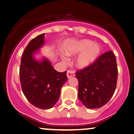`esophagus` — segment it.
<instances>
[{
  "label": "esophagus",
  "instance_id": "esophagus-1",
  "mask_svg": "<svg viewBox=\"0 0 134 134\" xmlns=\"http://www.w3.org/2000/svg\"><path fill=\"white\" fill-rule=\"evenodd\" d=\"M66 75H67L68 78H70V77H72L75 75V73H74V71H71V70H68Z\"/></svg>",
  "mask_w": 134,
  "mask_h": 134
}]
</instances>
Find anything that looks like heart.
<instances>
[{
  "label": "heart",
  "instance_id": "b5f03b06",
  "mask_svg": "<svg viewBox=\"0 0 134 134\" xmlns=\"http://www.w3.org/2000/svg\"><path fill=\"white\" fill-rule=\"evenodd\" d=\"M102 49L98 44H94L93 41L82 40L69 44L65 48V54L68 56H74L77 54L75 64L78 68H84L93 64L98 59ZM63 61H66L64 56L61 57Z\"/></svg>",
  "mask_w": 134,
  "mask_h": 134
}]
</instances>
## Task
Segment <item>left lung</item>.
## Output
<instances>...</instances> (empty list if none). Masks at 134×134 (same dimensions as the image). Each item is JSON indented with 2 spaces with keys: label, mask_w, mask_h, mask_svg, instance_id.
<instances>
[{
  "label": "left lung",
  "mask_w": 134,
  "mask_h": 134,
  "mask_svg": "<svg viewBox=\"0 0 134 134\" xmlns=\"http://www.w3.org/2000/svg\"><path fill=\"white\" fill-rule=\"evenodd\" d=\"M118 73L113 51L104 53L90 66L76 72L78 97L85 107L98 109L110 100L116 90Z\"/></svg>",
  "instance_id": "1"
}]
</instances>
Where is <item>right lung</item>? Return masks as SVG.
<instances>
[{"label": "right lung", "mask_w": 134, "mask_h": 134, "mask_svg": "<svg viewBox=\"0 0 134 134\" xmlns=\"http://www.w3.org/2000/svg\"><path fill=\"white\" fill-rule=\"evenodd\" d=\"M44 38V34H40L27 44L21 59L20 79L28 101L39 109H48L58 101L68 78L66 71H57L48 59L38 61L34 58V54L43 46Z\"/></svg>", "instance_id": "right-lung-1"}]
</instances>
